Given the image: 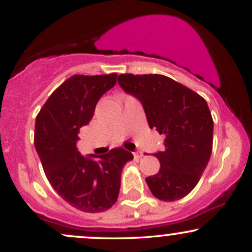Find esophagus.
I'll list each match as a JSON object with an SVG mask.
<instances>
[{"label":"esophagus","instance_id":"34e87169","mask_svg":"<svg viewBox=\"0 0 252 252\" xmlns=\"http://www.w3.org/2000/svg\"><path fill=\"white\" fill-rule=\"evenodd\" d=\"M134 156L136 158H141L143 156V153L142 152H135L134 153Z\"/></svg>","mask_w":252,"mask_h":252}]
</instances>
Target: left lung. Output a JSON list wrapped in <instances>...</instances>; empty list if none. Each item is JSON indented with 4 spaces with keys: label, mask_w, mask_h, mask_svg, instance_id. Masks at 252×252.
<instances>
[{
    "label": "left lung",
    "mask_w": 252,
    "mask_h": 252,
    "mask_svg": "<svg viewBox=\"0 0 252 252\" xmlns=\"http://www.w3.org/2000/svg\"><path fill=\"white\" fill-rule=\"evenodd\" d=\"M118 84L137 98L149 128L164 135L162 152L155 153L160 170L146 178L150 192L163 201L186 196L200 180L213 143V120L206 100L162 74H120Z\"/></svg>",
    "instance_id": "obj_1"
}]
</instances>
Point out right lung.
<instances>
[{
    "label": "right lung",
    "instance_id": "1",
    "mask_svg": "<svg viewBox=\"0 0 252 252\" xmlns=\"http://www.w3.org/2000/svg\"><path fill=\"white\" fill-rule=\"evenodd\" d=\"M117 83V73L76 74L51 94L37 114L34 144L54 190L77 210L98 213L118 198L124 164L134 158L128 150L83 156L77 149L79 129L94 117L100 97Z\"/></svg>",
    "mask_w": 252,
    "mask_h": 252
}]
</instances>
